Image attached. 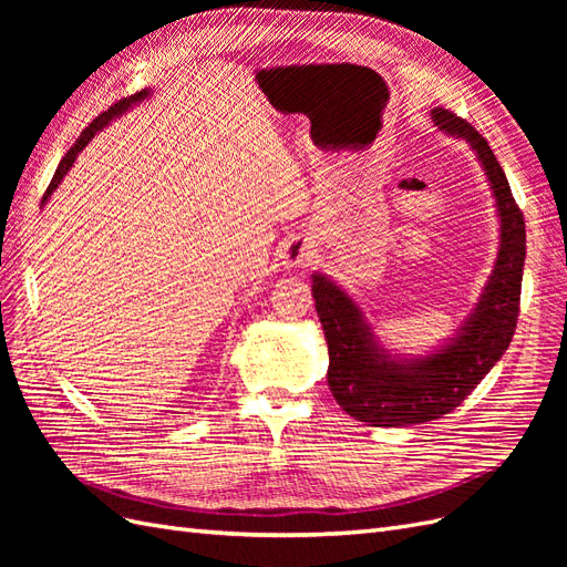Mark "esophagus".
Here are the masks:
<instances>
[{"label": "esophagus", "instance_id": "esophagus-1", "mask_svg": "<svg viewBox=\"0 0 567 567\" xmlns=\"http://www.w3.org/2000/svg\"><path fill=\"white\" fill-rule=\"evenodd\" d=\"M317 262V248L312 241L307 238H293L288 241L286 250H284V265L286 267H310Z\"/></svg>", "mask_w": 567, "mask_h": 567}]
</instances>
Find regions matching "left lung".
Instances as JSON below:
<instances>
[{"mask_svg": "<svg viewBox=\"0 0 567 567\" xmlns=\"http://www.w3.org/2000/svg\"><path fill=\"white\" fill-rule=\"evenodd\" d=\"M435 125L463 136L489 177L502 217V246L489 284L461 333L431 357L400 362L375 342L359 307L321 274L312 296L329 342V388L336 402L357 421L402 427L435 421L454 411L489 369L499 362L516 333L525 265V217L511 194L504 169L483 134L447 109H433Z\"/></svg>", "mask_w": 567, "mask_h": 567, "instance_id": "left-lung-1", "label": "left lung"}]
</instances>
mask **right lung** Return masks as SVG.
Masks as SVG:
<instances>
[{"mask_svg": "<svg viewBox=\"0 0 567 567\" xmlns=\"http://www.w3.org/2000/svg\"><path fill=\"white\" fill-rule=\"evenodd\" d=\"M146 96H148V92H146V90H142L140 94H132V96L120 99L117 104H113L109 111H104V113H101L96 120H92L90 127H84V130H82V134L78 136V142H75L71 148H68V153H65V156L61 158V163H59V167H56L54 177H51V182H49V186H47V192H44L42 203H44V200L51 196V192H54V188L61 184L63 175H65L68 169H71V165L75 163V156H78V153H80L84 146L90 144V140H92V136L96 134V130H101V127H104V125L109 123L111 117H115V115H120L123 111H127L132 104H136V101H142V99H146Z\"/></svg>", "mask_w": 567, "mask_h": 567, "instance_id": "right-lung-1", "label": "right lung"}]
</instances>
